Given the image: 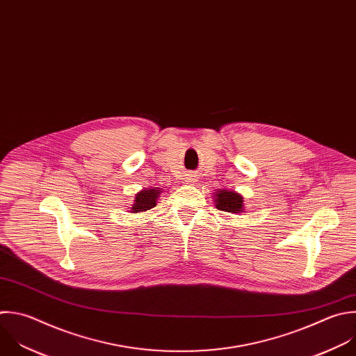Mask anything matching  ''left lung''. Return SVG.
<instances>
[{"mask_svg": "<svg viewBox=\"0 0 356 356\" xmlns=\"http://www.w3.org/2000/svg\"><path fill=\"white\" fill-rule=\"evenodd\" d=\"M213 201H215V207L219 211H225V212H230V213H236L239 215L245 211V200L243 197L232 190H226V188H218L213 193Z\"/></svg>", "mask_w": 356, "mask_h": 356, "instance_id": "1", "label": "left lung"}]
</instances>
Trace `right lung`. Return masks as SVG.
Returning <instances> with one entry per match:
<instances>
[{"label":"right lung","instance_id":"obj_1","mask_svg":"<svg viewBox=\"0 0 356 356\" xmlns=\"http://www.w3.org/2000/svg\"><path fill=\"white\" fill-rule=\"evenodd\" d=\"M162 188H144L141 191H138L136 194V198H134V204L129 208L131 213H137V212H145L154 207H156V202H158V198L161 197L162 194Z\"/></svg>","mask_w":356,"mask_h":356}]
</instances>
